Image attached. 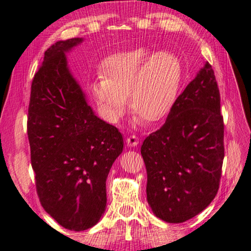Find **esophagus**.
<instances>
[{"label":"esophagus","instance_id":"obj_1","mask_svg":"<svg viewBox=\"0 0 251 251\" xmlns=\"http://www.w3.org/2000/svg\"><path fill=\"white\" fill-rule=\"evenodd\" d=\"M139 144V139L136 136H130L126 138V145L129 147H136V146Z\"/></svg>","mask_w":251,"mask_h":251}]
</instances>
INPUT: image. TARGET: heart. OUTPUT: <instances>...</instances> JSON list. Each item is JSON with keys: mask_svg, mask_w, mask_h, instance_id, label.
<instances>
[{"mask_svg": "<svg viewBox=\"0 0 251 251\" xmlns=\"http://www.w3.org/2000/svg\"><path fill=\"white\" fill-rule=\"evenodd\" d=\"M102 78L90 85V93L104 118L115 123L126 110L145 122L165 118L176 101L183 68L174 53H153L139 48L117 53L104 60Z\"/></svg>", "mask_w": 251, "mask_h": 251, "instance_id": "b5f03b06", "label": "heart"}]
</instances>
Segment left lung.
<instances>
[{
  "label": "left lung",
  "mask_w": 251,
  "mask_h": 251,
  "mask_svg": "<svg viewBox=\"0 0 251 251\" xmlns=\"http://www.w3.org/2000/svg\"><path fill=\"white\" fill-rule=\"evenodd\" d=\"M223 137L220 92L206 61L176 99L164 126L141 146L147 200L156 217L182 223L213 201L225 158Z\"/></svg>",
  "instance_id": "left-lung-1"
}]
</instances>
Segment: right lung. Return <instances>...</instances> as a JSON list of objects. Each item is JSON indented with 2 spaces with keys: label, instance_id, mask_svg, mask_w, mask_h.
<instances>
[{
  "label": "right lung",
  "instance_id": "right-lung-1",
  "mask_svg": "<svg viewBox=\"0 0 251 251\" xmlns=\"http://www.w3.org/2000/svg\"><path fill=\"white\" fill-rule=\"evenodd\" d=\"M83 41H57L33 77L28 138L36 187L45 211L65 229L95 226L106 206V178L122 152L114 126L96 117L67 66L66 52Z\"/></svg>",
  "mask_w": 251,
  "mask_h": 251
}]
</instances>
